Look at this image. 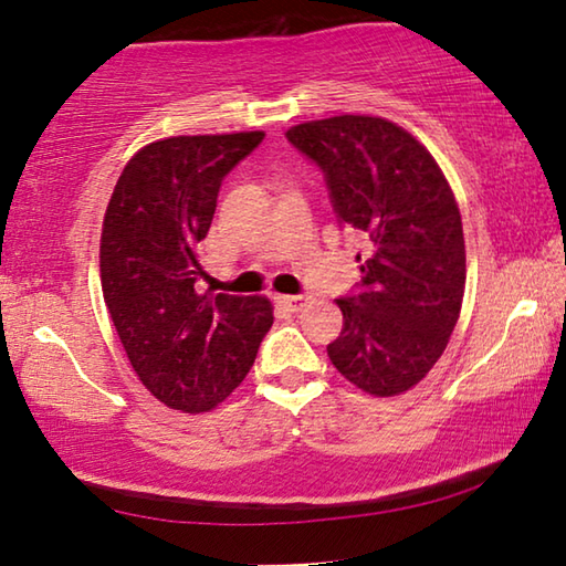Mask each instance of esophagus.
<instances>
[{
	"label": "esophagus",
	"mask_w": 566,
	"mask_h": 566,
	"mask_svg": "<svg viewBox=\"0 0 566 566\" xmlns=\"http://www.w3.org/2000/svg\"><path fill=\"white\" fill-rule=\"evenodd\" d=\"M276 302H280L284 310H290V312H302L306 304H310V296H304V294H280L276 296Z\"/></svg>",
	"instance_id": "34e87169"
}]
</instances>
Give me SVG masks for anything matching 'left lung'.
I'll return each instance as SVG.
<instances>
[{
  "mask_svg": "<svg viewBox=\"0 0 566 566\" xmlns=\"http://www.w3.org/2000/svg\"><path fill=\"white\" fill-rule=\"evenodd\" d=\"M286 139L324 171L339 224L369 244L357 292L337 300L344 327L329 359L361 391L401 395L442 357L462 310L464 232L449 181L409 132L381 117L304 122Z\"/></svg>",
  "mask_w": 566,
  "mask_h": 566,
  "instance_id": "left-lung-1",
  "label": "left lung"
}]
</instances>
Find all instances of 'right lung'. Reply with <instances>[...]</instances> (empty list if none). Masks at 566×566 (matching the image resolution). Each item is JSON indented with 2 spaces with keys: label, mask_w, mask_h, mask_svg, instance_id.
Returning <instances> with one entry per match:
<instances>
[{
  "label": "right lung",
  "mask_w": 566,
  "mask_h": 566,
  "mask_svg": "<svg viewBox=\"0 0 566 566\" xmlns=\"http://www.w3.org/2000/svg\"><path fill=\"white\" fill-rule=\"evenodd\" d=\"M262 139L237 132L151 142L127 161L104 214L99 270L114 329L142 385L189 415L232 395L274 322L264 296L197 290V247L222 179Z\"/></svg>",
  "instance_id": "add662e5"
}]
</instances>
